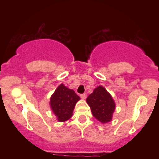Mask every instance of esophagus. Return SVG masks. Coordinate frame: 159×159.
Here are the masks:
<instances>
[{"mask_svg":"<svg viewBox=\"0 0 159 159\" xmlns=\"http://www.w3.org/2000/svg\"><path fill=\"white\" fill-rule=\"evenodd\" d=\"M81 98H82V99H85V98H87V94H86V93L81 94Z\"/></svg>","mask_w":159,"mask_h":159,"instance_id":"obj_1","label":"esophagus"}]
</instances>
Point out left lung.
Returning <instances> with one entry per match:
<instances>
[{
  "label": "left lung",
  "instance_id": "left-lung-1",
  "mask_svg": "<svg viewBox=\"0 0 159 159\" xmlns=\"http://www.w3.org/2000/svg\"><path fill=\"white\" fill-rule=\"evenodd\" d=\"M87 103L90 107L93 116L102 123L112 120L115 110V102L111 94L102 86H98L87 98Z\"/></svg>",
  "mask_w": 159,
  "mask_h": 159
}]
</instances>
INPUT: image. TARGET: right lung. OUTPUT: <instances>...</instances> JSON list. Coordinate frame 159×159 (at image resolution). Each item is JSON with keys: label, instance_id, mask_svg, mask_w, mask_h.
I'll return each instance as SVG.
<instances>
[{"label": "right lung", "instance_id": "add662e5", "mask_svg": "<svg viewBox=\"0 0 159 159\" xmlns=\"http://www.w3.org/2000/svg\"><path fill=\"white\" fill-rule=\"evenodd\" d=\"M80 97L73 90L63 84L59 85L51 96L50 106L59 122H65L72 116L76 103Z\"/></svg>", "mask_w": 159, "mask_h": 159}]
</instances>
